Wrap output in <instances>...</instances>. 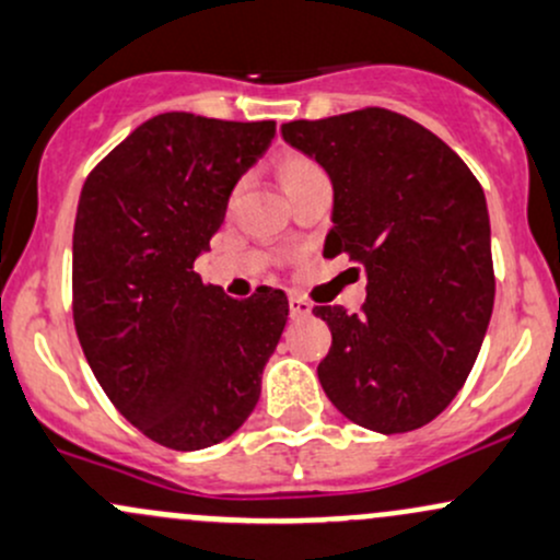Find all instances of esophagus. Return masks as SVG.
I'll use <instances>...</instances> for the list:
<instances>
[{
    "label": "esophagus",
    "mask_w": 560,
    "mask_h": 560,
    "mask_svg": "<svg viewBox=\"0 0 560 560\" xmlns=\"http://www.w3.org/2000/svg\"><path fill=\"white\" fill-rule=\"evenodd\" d=\"M290 314L295 316V319L311 316V303H308V300L300 298V295H290Z\"/></svg>",
    "instance_id": "34e87169"
}]
</instances>
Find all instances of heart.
<instances>
[{
    "mask_svg": "<svg viewBox=\"0 0 560 560\" xmlns=\"http://www.w3.org/2000/svg\"><path fill=\"white\" fill-rule=\"evenodd\" d=\"M314 174H322V168L303 155H287L279 161V179H281V187H284V192L290 190V187H295L298 182L308 179V176Z\"/></svg>",
    "mask_w": 560,
    "mask_h": 560,
    "instance_id": "1",
    "label": "heart"
}]
</instances>
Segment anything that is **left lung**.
I'll use <instances>...</instances> for the list:
<instances>
[{
	"mask_svg": "<svg viewBox=\"0 0 560 560\" xmlns=\"http://www.w3.org/2000/svg\"><path fill=\"white\" fill-rule=\"evenodd\" d=\"M281 137L332 182L325 255L346 252L368 273L359 314L314 308L332 332L319 384L359 427L419 429L464 386L491 322L482 187L443 139L397 112L292 120Z\"/></svg>",
	"mask_w": 560,
	"mask_h": 560,
	"instance_id": "1",
	"label": "left lung"
}]
</instances>
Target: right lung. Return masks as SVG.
Instances as JSON below:
<instances>
[{"label":"right lung","instance_id":"obj_1","mask_svg":"<svg viewBox=\"0 0 560 560\" xmlns=\"http://www.w3.org/2000/svg\"><path fill=\"white\" fill-rule=\"evenodd\" d=\"M273 133V120L163 112L82 185L72 241L80 346L112 405L166 448L231 438L284 332V292L233 300L192 270Z\"/></svg>","mask_w":560,"mask_h":560}]
</instances>
